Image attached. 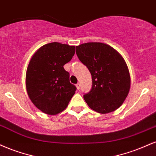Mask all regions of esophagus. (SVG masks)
Instances as JSON below:
<instances>
[{
	"label": "esophagus",
	"mask_w": 156,
	"mask_h": 156,
	"mask_svg": "<svg viewBox=\"0 0 156 156\" xmlns=\"http://www.w3.org/2000/svg\"><path fill=\"white\" fill-rule=\"evenodd\" d=\"M76 89H77V90H80V84H76Z\"/></svg>",
	"instance_id": "1"
}]
</instances>
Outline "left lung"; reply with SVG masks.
Here are the masks:
<instances>
[{"label":"left lung","mask_w":156,"mask_h":156,"mask_svg":"<svg viewBox=\"0 0 156 156\" xmlns=\"http://www.w3.org/2000/svg\"><path fill=\"white\" fill-rule=\"evenodd\" d=\"M76 53L92 76V89L84 95L89 107L101 114L118 109L131 87L129 68L122 56L111 46L101 42L76 46Z\"/></svg>","instance_id":"obj_1"}]
</instances>
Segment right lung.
Wrapping results in <instances>:
<instances>
[{
    "instance_id": "1",
    "label": "right lung",
    "mask_w": 156,
    "mask_h": 156,
    "mask_svg": "<svg viewBox=\"0 0 156 156\" xmlns=\"http://www.w3.org/2000/svg\"><path fill=\"white\" fill-rule=\"evenodd\" d=\"M75 53V46L58 42L44 44L31 57L25 75L27 93L32 103L45 114L63 112L74 96L76 87L69 82L63 66Z\"/></svg>"
}]
</instances>
